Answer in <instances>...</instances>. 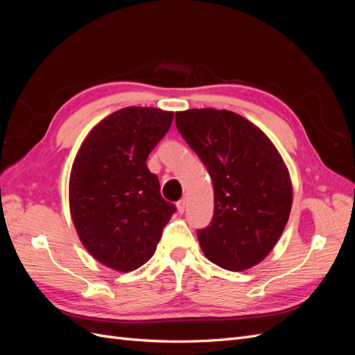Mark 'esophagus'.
<instances>
[{
	"instance_id": "esophagus-1",
	"label": "esophagus",
	"mask_w": 355,
	"mask_h": 355,
	"mask_svg": "<svg viewBox=\"0 0 355 355\" xmlns=\"http://www.w3.org/2000/svg\"><path fill=\"white\" fill-rule=\"evenodd\" d=\"M176 206H178V211L182 214L185 211V206H187V201H185V198H182V200H179L178 202H176Z\"/></svg>"
}]
</instances>
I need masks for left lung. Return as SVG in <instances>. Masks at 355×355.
Returning a JSON list of instances; mask_svg holds the SVG:
<instances>
[{
	"instance_id": "1",
	"label": "left lung",
	"mask_w": 355,
	"mask_h": 355,
	"mask_svg": "<svg viewBox=\"0 0 355 355\" xmlns=\"http://www.w3.org/2000/svg\"><path fill=\"white\" fill-rule=\"evenodd\" d=\"M176 127L213 182V218L197 231L201 250L223 270H249L272 250L292 209L282 155L262 130L227 110L176 112Z\"/></svg>"
}]
</instances>
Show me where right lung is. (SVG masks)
<instances>
[{"label":"right lung","mask_w":355,"mask_h":355,"mask_svg":"<svg viewBox=\"0 0 355 355\" xmlns=\"http://www.w3.org/2000/svg\"><path fill=\"white\" fill-rule=\"evenodd\" d=\"M173 112L128 106L85 137L69 178V209L78 237L96 261L115 271L151 259L176 206L159 194L146 158L164 137Z\"/></svg>","instance_id":"1"}]
</instances>
